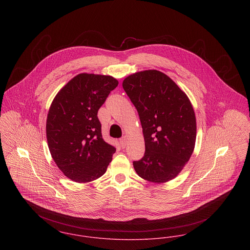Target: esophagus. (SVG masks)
<instances>
[{
    "label": "esophagus",
    "instance_id": "1",
    "mask_svg": "<svg viewBox=\"0 0 250 250\" xmlns=\"http://www.w3.org/2000/svg\"><path fill=\"white\" fill-rule=\"evenodd\" d=\"M119 142H120V146H121L122 148H125V147H126V144H127V138H126V136H123L122 138H120Z\"/></svg>",
    "mask_w": 250,
    "mask_h": 250
}]
</instances>
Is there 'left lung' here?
Listing matches in <instances>:
<instances>
[{
    "instance_id": "left-lung-1",
    "label": "left lung",
    "mask_w": 250,
    "mask_h": 250,
    "mask_svg": "<svg viewBox=\"0 0 250 250\" xmlns=\"http://www.w3.org/2000/svg\"><path fill=\"white\" fill-rule=\"evenodd\" d=\"M122 86L137 110L145 140L144 156L133 162L136 173L153 183L173 179L195 145L196 119L190 101L157 70L133 74Z\"/></svg>"
}]
</instances>
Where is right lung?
<instances>
[{
	"mask_svg": "<svg viewBox=\"0 0 250 250\" xmlns=\"http://www.w3.org/2000/svg\"><path fill=\"white\" fill-rule=\"evenodd\" d=\"M118 82L80 74L58 93L46 120L51 155L69 179L86 183L103 175L116 148L102 138L98 112Z\"/></svg>",
	"mask_w": 250,
	"mask_h": 250,
	"instance_id": "1",
	"label": "right lung"
}]
</instances>
